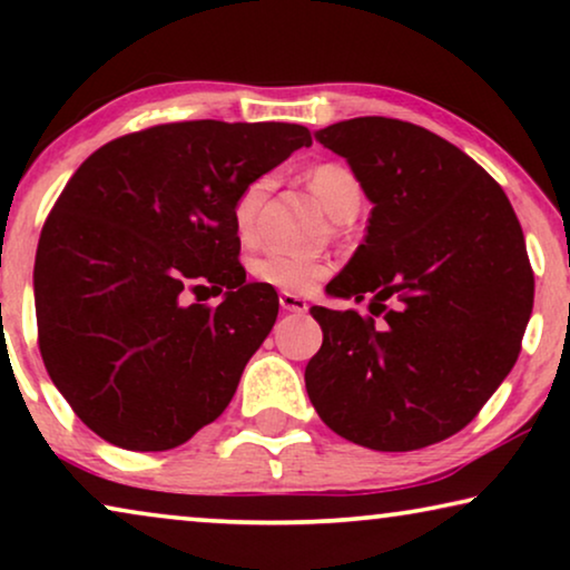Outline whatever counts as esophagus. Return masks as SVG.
Returning <instances> with one entry per match:
<instances>
[{
  "mask_svg": "<svg viewBox=\"0 0 570 570\" xmlns=\"http://www.w3.org/2000/svg\"><path fill=\"white\" fill-rule=\"evenodd\" d=\"M279 306H283L287 314H306L308 311L306 298H301V295L295 293H279Z\"/></svg>",
  "mask_w": 570,
  "mask_h": 570,
  "instance_id": "34e87169",
  "label": "esophagus"
}]
</instances>
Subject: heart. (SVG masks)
<instances>
[{"label":"heart","mask_w":570,"mask_h":570,"mask_svg":"<svg viewBox=\"0 0 570 570\" xmlns=\"http://www.w3.org/2000/svg\"><path fill=\"white\" fill-rule=\"evenodd\" d=\"M308 186L322 202V207L330 213L334 220H340L342 215L350 209L361 207L363 189L355 174L342 163H322L308 170ZM272 189V176H256L252 181L244 184V189L233 199V225L236 233L244 240L254 236L256 230V217L267 199ZM332 272V264L318 256H295L283 252H267L256 256L252 262V275L264 285L277 287L285 293H306L311 287L322 283V279Z\"/></svg>","instance_id":"b5f03b06"}]
</instances>
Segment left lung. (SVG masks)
Returning a JSON list of instances; mask_svg holds the SVG:
<instances>
[{
  "instance_id": "8db88e82",
  "label": "left lung",
  "mask_w": 570,
  "mask_h": 570,
  "mask_svg": "<svg viewBox=\"0 0 570 570\" xmlns=\"http://www.w3.org/2000/svg\"><path fill=\"white\" fill-rule=\"evenodd\" d=\"M373 202L368 233L326 285L371 316L314 306L306 365L318 417L376 451H415L472 423L517 363L534 275L509 197L417 124L361 116L318 129Z\"/></svg>"
}]
</instances>
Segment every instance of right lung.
<instances>
[{
	"label": "right lung",
	"mask_w": 570,
	"mask_h": 570,
	"mask_svg": "<svg viewBox=\"0 0 570 570\" xmlns=\"http://www.w3.org/2000/svg\"><path fill=\"white\" fill-rule=\"evenodd\" d=\"M308 145L301 124L176 121L75 170L43 223L33 287L46 371L92 433L166 451L223 415L279 308L272 287L246 283L233 199ZM207 284L217 307L188 301Z\"/></svg>",
	"instance_id": "add662e5"
}]
</instances>
